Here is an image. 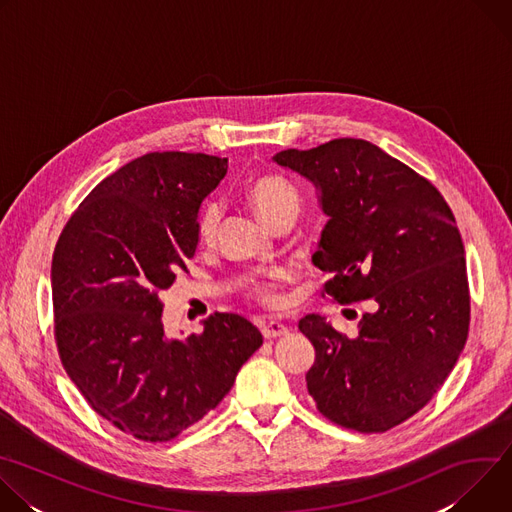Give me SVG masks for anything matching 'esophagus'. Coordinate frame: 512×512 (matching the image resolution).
Wrapping results in <instances>:
<instances>
[{
    "label": "esophagus",
    "instance_id": "obj_1",
    "mask_svg": "<svg viewBox=\"0 0 512 512\" xmlns=\"http://www.w3.org/2000/svg\"><path fill=\"white\" fill-rule=\"evenodd\" d=\"M261 334H263V338L271 340V338H277V336L287 334V326L281 324V322H277V320L263 322V324H261Z\"/></svg>",
    "mask_w": 512,
    "mask_h": 512
}]
</instances>
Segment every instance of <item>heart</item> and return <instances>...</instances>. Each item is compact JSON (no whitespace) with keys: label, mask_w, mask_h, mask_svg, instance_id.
I'll return each instance as SVG.
<instances>
[{"label":"heart","mask_w":512,"mask_h":512,"mask_svg":"<svg viewBox=\"0 0 512 512\" xmlns=\"http://www.w3.org/2000/svg\"><path fill=\"white\" fill-rule=\"evenodd\" d=\"M247 196L263 221L271 227H275L283 218H296L302 202L298 188L281 174L273 172L255 176L247 186ZM223 214V202L216 198H210L200 206L196 214V237L200 243H212L218 237ZM287 277L289 273L285 269H271L263 275L251 277L245 287V294L249 300L263 308H281L285 302L281 285L287 281Z\"/></svg>","instance_id":"obj_1"}]
</instances>
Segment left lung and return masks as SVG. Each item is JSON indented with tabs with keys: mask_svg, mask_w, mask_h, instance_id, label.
<instances>
[{
	"mask_svg": "<svg viewBox=\"0 0 512 512\" xmlns=\"http://www.w3.org/2000/svg\"><path fill=\"white\" fill-rule=\"evenodd\" d=\"M322 190L330 216L318 269L336 304L373 300L354 338L310 314L300 330L316 360L306 375L318 411L360 433H385L421 411L468 340L464 243L442 192L375 143L340 137L273 158Z\"/></svg>",
	"mask_w": 512,
	"mask_h": 512,
	"instance_id": "left-lung-1",
	"label": "left lung"
}]
</instances>
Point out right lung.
I'll list each match as a JSON object with an SVG mask.
<instances>
[{
  "instance_id": "add662e5",
  "label": "right lung",
  "mask_w": 512,
  "mask_h": 512,
  "mask_svg": "<svg viewBox=\"0 0 512 512\" xmlns=\"http://www.w3.org/2000/svg\"><path fill=\"white\" fill-rule=\"evenodd\" d=\"M227 158L152 152L125 164L79 204L52 255L54 340L87 403L141 442H172L231 391L263 344L243 316L214 312L172 340L160 291L194 257L202 198Z\"/></svg>"
}]
</instances>
